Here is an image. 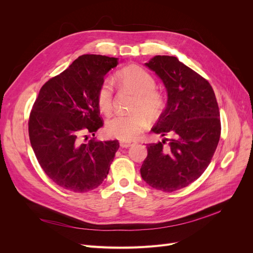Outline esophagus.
<instances>
[{
    "mask_svg": "<svg viewBox=\"0 0 253 253\" xmlns=\"http://www.w3.org/2000/svg\"><path fill=\"white\" fill-rule=\"evenodd\" d=\"M119 144H120L121 148H128V147H131L133 142L132 141H120Z\"/></svg>",
    "mask_w": 253,
    "mask_h": 253,
    "instance_id": "34e87169",
    "label": "esophagus"
}]
</instances>
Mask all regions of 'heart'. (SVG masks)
I'll return each mask as SVG.
<instances>
[{
    "label": "heart",
    "instance_id": "heart-1",
    "mask_svg": "<svg viewBox=\"0 0 253 253\" xmlns=\"http://www.w3.org/2000/svg\"><path fill=\"white\" fill-rule=\"evenodd\" d=\"M116 82L122 89L136 96L132 106L134 114L115 115L105 122V134L120 140H133L147 126V117L156 119L165 108V97L155 89L156 82L153 76L142 67L127 66L117 73ZM113 87L104 80L97 91V104L102 113L108 114L112 109Z\"/></svg>",
    "mask_w": 253,
    "mask_h": 253
}]
</instances>
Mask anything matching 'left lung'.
Here are the masks:
<instances>
[{"mask_svg": "<svg viewBox=\"0 0 253 253\" xmlns=\"http://www.w3.org/2000/svg\"><path fill=\"white\" fill-rule=\"evenodd\" d=\"M144 65L163 81L168 96L151 131L172 138L147 144L140 174L152 188L173 192L209 166L220 137L218 105L210 83L176 57L155 56Z\"/></svg>", "mask_w": 253, "mask_h": 253, "instance_id": "obj_1", "label": "left lung"}]
</instances>
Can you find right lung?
I'll use <instances>...</instances> for the list:
<instances>
[{
	"mask_svg": "<svg viewBox=\"0 0 253 253\" xmlns=\"http://www.w3.org/2000/svg\"><path fill=\"white\" fill-rule=\"evenodd\" d=\"M117 65L118 58L80 56L44 84L30 113L28 133L38 162L53 182L73 192L100 186L119 148L118 140L80 139L103 126L97 91Z\"/></svg>",
	"mask_w": 253,
	"mask_h": 253,
	"instance_id": "1",
	"label": "right lung"
}]
</instances>
